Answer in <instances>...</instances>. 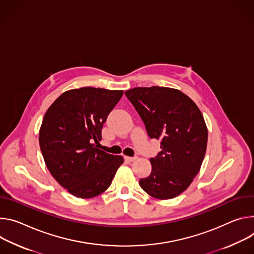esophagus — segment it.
Instances as JSON below:
<instances>
[{
  "label": "esophagus",
  "mask_w": 254,
  "mask_h": 254,
  "mask_svg": "<svg viewBox=\"0 0 254 254\" xmlns=\"http://www.w3.org/2000/svg\"><path fill=\"white\" fill-rule=\"evenodd\" d=\"M125 159H126L127 161H129V162H132V161H134V160L136 159V157H130V156H125Z\"/></svg>",
  "instance_id": "esophagus-1"
}]
</instances>
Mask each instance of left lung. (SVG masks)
<instances>
[{
    "label": "left lung",
    "mask_w": 254,
    "mask_h": 254,
    "mask_svg": "<svg viewBox=\"0 0 254 254\" xmlns=\"http://www.w3.org/2000/svg\"><path fill=\"white\" fill-rule=\"evenodd\" d=\"M150 138L160 140L161 151L150 158V175L139 181L148 194L173 199L198 175L205 157L208 130L201 111L181 91L134 88L125 92Z\"/></svg>",
    "instance_id": "obj_1"
}]
</instances>
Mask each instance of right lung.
Returning a JSON list of instances; mask_svg holds the SVG:
<instances>
[{
	"label": "right lung",
	"instance_id": "obj_1",
	"mask_svg": "<svg viewBox=\"0 0 254 254\" xmlns=\"http://www.w3.org/2000/svg\"><path fill=\"white\" fill-rule=\"evenodd\" d=\"M122 96L123 91L92 87L70 90L45 113L39 132L44 161L52 177L77 198L105 191L124 161L97 145L108 115Z\"/></svg>",
	"mask_w": 254,
	"mask_h": 254
}]
</instances>
